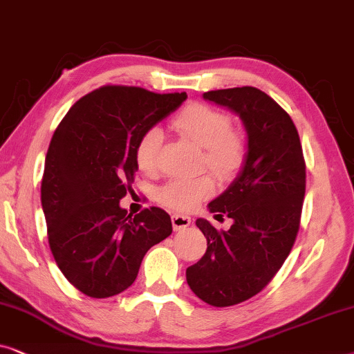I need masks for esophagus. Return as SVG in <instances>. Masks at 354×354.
Wrapping results in <instances>:
<instances>
[{"mask_svg":"<svg viewBox=\"0 0 354 354\" xmlns=\"http://www.w3.org/2000/svg\"><path fill=\"white\" fill-rule=\"evenodd\" d=\"M171 223H173V228L176 230V232H180V230H185L191 225V216L183 215V214H174L171 216Z\"/></svg>","mask_w":354,"mask_h":354,"instance_id":"obj_1","label":"esophagus"}]
</instances>
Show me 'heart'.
<instances>
[{
  "label": "heart",
  "instance_id": "1",
  "mask_svg": "<svg viewBox=\"0 0 354 354\" xmlns=\"http://www.w3.org/2000/svg\"><path fill=\"white\" fill-rule=\"evenodd\" d=\"M173 128L183 138L202 149V163L220 180H232L246 162L248 140L239 129L232 128V118L205 103H191L178 113ZM163 134L150 128L140 136L136 147V163L140 171L153 174L158 169ZM215 191L209 174L197 178H173L160 187L157 199L162 205L178 212L196 209Z\"/></svg>",
  "mask_w": 354,
  "mask_h": 354
}]
</instances>
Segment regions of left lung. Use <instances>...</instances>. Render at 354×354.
Segmentation results:
<instances>
[{
  "label": "left lung",
  "mask_w": 354,
  "mask_h": 354,
  "mask_svg": "<svg viewBox=\"0 0 354 354\" xmlns=\"http://www.w3.org/2000/svg\"><path fill=\"white\" fill-rule=\"evenodd\" d=\"M204 98L238 113L248 133L241 171L209 204L216 218L226 215L233 225L220 232L197 218L207 251L186 270L197 298L226 308L261 293L288 257L299 230L306 163L293 120L266 92L246 86L205 92Z\"/></svg>",
  "instance_id": "obj_1"
}]
</instances>
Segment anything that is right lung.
I'll use <instances>...</instances> for the list:
<instances>
[{
  "label": "right lung",
  "mask_w": 354,
  "mask_h": 354,
  "mask_svg": "<svg viewBox=\"0 0 354 354\" xmlns=\"http://www.w3.org/2000/svg\"><path fill=\"white\" fill-rule=\"evenodd\" d=\"M186 98V92L103 86L75 102L56 128L41 207L51 254L81 293L110 298L128 290L145 252L171 234L165 210L150 207L133 216L120 201L138 171L140 136Z\"/></svg>",
  "instance_id": "right-lung-1"
}]
</instances>
